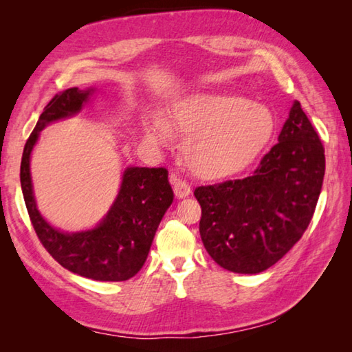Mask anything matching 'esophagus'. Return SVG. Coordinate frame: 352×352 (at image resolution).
I'll return each mask as SVG.
<instances>
[{
  "label": "esophagus",
  "mask_w": 352,
  "mask_h": 352,
  "mask_svg": "<svg viewBox=\"0 0 352 352\" xmlns=\"http://www.w3.org/2000/svg\"><path fill=\"white\" fill-rule=\"evenodd\" d=\"M170 183H172V188H174L175 197H177L178 199L189 197L190 193H192L190 186H189L188 183H186L184 180H182V178L178 177V175H175V174L170 175Z\"/></svg>",
  "instance_id": "34e87169"
}]
</instances>
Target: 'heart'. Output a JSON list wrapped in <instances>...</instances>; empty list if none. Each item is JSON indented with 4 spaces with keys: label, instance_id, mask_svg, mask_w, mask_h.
Instances as JSON below:
<instances>
[{
    "label": "heart",
    "instance_id": "1",
    "mask_svg": "<svg viewBox=\"0 0 352 352\" xmlns=\"http://www.w3.org/2000/svg\"><path fill=\"white\" fill-rule=\"evenodd\" d=\"M172 122L188 136L184 155L198 175L223 178L237 174L261 153L275 130L272 111L234 94L197 92L174 106ZM170 125L160 116L145 126L146 139L164 144Z\"/></svg>",
    "mask_w": 352,
    "mask_h": 352
}]
</instances>
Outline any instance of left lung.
Wrapping results in <instances>:
<instances>
[{
  "label": "left lung",
  "mask_w": 352,
  "mask_h": 352,
  "mask_svg": "<svg viewBox=\"0 0 352 352\" xmlns=\"http://www.w3.org/2000/svg\"><path fill=\"white\" fill-rule=\"evenodd\" d=\"M324 174V146L294 101L278 144L250 177L195 189L204 248L227 271H266L307 230Z\"/></svg>",
  "instance_id": "8db88e82"
}]
</instances>
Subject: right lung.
Masks as SVG:
<instances>
[{
    "mask_svg": "<svg viewBox=\"0 0 352 352\" xmlns=\"http://www.w3.org/2000/svg\"><path fill=\"white\" fill-rule=\"evenodd\" d=\"M96 87L66 89L56 95L30 134L21 160V188L30 219L42 245L68 271L96 281H125L148 257L155 231L174 201L164 168L129 166L107 214L94 228L57 230L37 210L30 159L45 126L76 116L91 101Z\"/></svg>",
    "mask_w": 352,
    "mask_h": 352,
    "instance_id": "add662e5",
    "label": "right lung"
}]
</instances>
